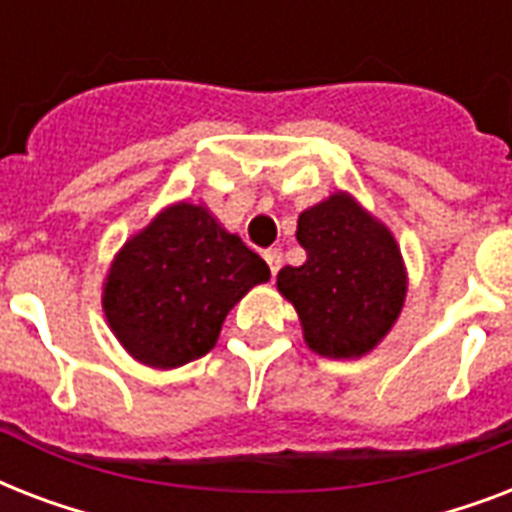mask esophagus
<instances>
[{"mask_svg":"<svg viewBox=\"0 0 512 512\" xmlns=\"http://www.w3.org/2000/svg\"><path fill=\"white\" fill-rule=\"evenodd\" d=\"M265 263H268V268H271V273L276 276L281 268V263H284V255H281L279 247L273 249H265Z\"/></svg>","mask_w":512,"mask_h":512,"instance_id":"1","label":"esophagus"}]
</instances>
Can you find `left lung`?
I'll use <instances>...</instances> for the list:
<instances>
[{
  "label": "left lung",
  "mask_w": 512,
  "mask_h": 512,
  "mask_svg": "<svg viewBox=\"0 0 512 512\" xmlns=\"http://www.w3.org/2000/svg\"><path fill=\"white\" fill-rule=\"evenodd\" d=\"M303 265H284L276 287L295 305L305 345L324 358L372 353L406 303L396 236L348 191H335L297 217Z\"/></svg>",
  "instance_id": "1"
}]
</instances>
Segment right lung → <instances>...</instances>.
Wrapping results in <instances>:
<instances>
[{"instance_id":"add662e5","label":"right lung","mask_w":512,"mask_h":512,"mask_svg":"<svg viewBox=\"0 0 512 512\" xmlns=\"http://www.w3.org/2000/svg\"><path fill=\"white\" fill-rule=\"evenodd\" d=\"M271 268L199 201H175L124 241L103 313L135 361L177 369L215 348L225 316Z\"/></svg>"}]
</instances>
